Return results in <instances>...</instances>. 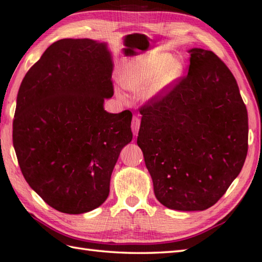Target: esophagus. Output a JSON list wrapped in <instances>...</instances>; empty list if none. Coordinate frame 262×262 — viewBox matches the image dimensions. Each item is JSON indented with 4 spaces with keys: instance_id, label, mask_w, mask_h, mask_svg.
<instances>
[{
    "instance_id": "obj_1",
    "label": "esophagus",
    "mask_w": 262,
    "mask_h": 262,
    "mask_svg": "<svg viewBox=\"0 0 262 262\" xmlns=\"http://www.w3.org/2000/svg\"><path fill=\"white\" fill-rule=\"evenodd\" d=\"M140 127H141V118L138 116H134L132 120V130H133V133H134V135L138 134Z\"/></svg>"
}]
</instances>
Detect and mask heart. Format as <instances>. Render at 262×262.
I'll return each mask as SVG.
<instances>
[{
  "label": "heart",
  "instance_id": "1",
  "mask_svg": "<svg viewBox=\"0 0 262 262\" xmlns=\"http://www.w3.org/2000/svg\"><path fill=\"white\" fill-rule=\"evenodd\" d=\"M182 73L183 66L177 59L167 53H156L126 67L120 80L132 92L150 90L151 93H157L175 84Z\"/></svg>",
  "mask_w": 262,
  "mask_h": 262
}]
</instances>
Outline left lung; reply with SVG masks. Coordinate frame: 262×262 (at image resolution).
I'll use <instances>...</instances> for the list:
<instances>
[{"label":"left lung","instance_id":"obj_1","mask_svg":"<svg viewBox=\"0 0 262 262\" xmlns=\"http://www.w3.org/2000/svg\"><path fill=\"white\" fill-rule=\"evenodd\" d=\"M187 76L140 107L137 144L158 201L202 211L222 198L248 155V111L232 71L212 51L189 50Z\"/></svg>","mask_w":262,"mask_h":262}]
</instances>
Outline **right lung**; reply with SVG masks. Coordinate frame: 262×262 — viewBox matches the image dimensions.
Instances as JSON below:
<instances>
[{"instance_id": "add662e5", "label": "right lung", "mask_w": 262, "mask_h": 262, "mask_svg": "<svg viewBox=\"0 0 262 262\" xmlns=\"http://www.w3.org/2000/svg\"><path fill=\"white\" fill-rule=\"evenodd\" d=\"M112 61L103 43L64 38L24 77L12 141L26 182L50 207L79 214L103 203L121 148L132 141V112L109 114Z\"/></svg>"}]
</instances>
